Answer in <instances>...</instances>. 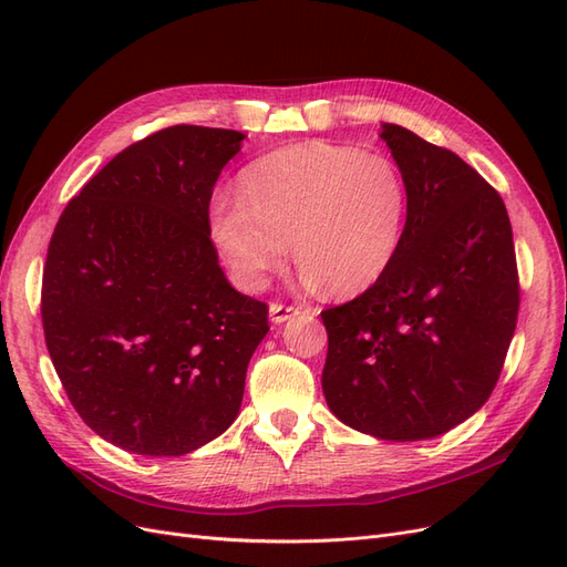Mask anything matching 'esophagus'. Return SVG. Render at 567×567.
Here are the masks:
<instances>
[{"label":"esophagus","mask_w":567,"mask_h":567,"mask_svg":"<svg viewBox=\"0 0 567 567\" xmlns=\"http://www.w3.org/2000/svg\"><path fill=\"white\" fill-rule=\"evenodd\" d=\"M298 315H300V310H298V307H293V305H281V302H271L269 305V319L274 323H284V321L293 319Z\"/></svg>","instance_id":"obj_1"}]
</instances>
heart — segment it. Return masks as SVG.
I'll use <instances>...</instances> for the list:
<instances>
[{
	"label": "heart",
	"mask_w": 567,
	"mask_h": 567,
	"mask_svg": "<svg viewBox=\"0 0 567 567\" xmlns=\"http://www.w3.org/2000/svg\"><path fill=\"white\" fill-rule=\"evenodd\" d=\"M236 198H217L208 231L231 281L260 290L288 257L307 286L364 293L400 252L409 215L402 169L383 153L307 142L252 161Z\"/></svg>",
	"instance_id": "b5f03b06"
}]
</instances>
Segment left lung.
I'll return each mask as SVG.
<instances>
[{
	"mask_svg": "<svg viewBox=\"0 0 567 567\" xmlns=\"http://www.w3.org/2000/svg\"><path fill=\"white\" fill-rule=\"evenodd\" d=\"M409 188L404 241L362 296L323 310V398L354 431L431 440L487 402L520 288L502 196L456 153L383 123Z\"/></svg>",
	"mask_w": 567,
	"mask_h": 567,
	"instance_id": "1",
	"label": "left lung"
}]
</instances>
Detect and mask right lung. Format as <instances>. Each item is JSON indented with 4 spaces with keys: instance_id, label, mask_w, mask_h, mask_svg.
I'll return each mask as SVG.
<instances>
[{
    "instance_id": "add662e5",
    "label": "right lung",
    "mask_w": 567,
    "mask_h": 567,
    "mask_svg": "<svg viewBox=\"0 0 567 567\" xmlns=\"http://www.w3.org/2000/svg\"><path fill=\"white\" fill-rule=\"evenodd\" d=\"M244 140L198 125L146 136L82 186L49 241V357L80 419L125 452L188 454L241 409L267 305L227 281L208 208Z\"/></svg>"
}]
</instances>
